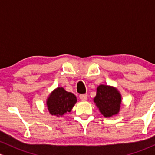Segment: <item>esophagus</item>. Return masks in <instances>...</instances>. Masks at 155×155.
<instances>
[{"instance_id": "1", "label": "esophagus", "mask_w": 155, "mask_h": 155, "mask_svg": "<svg viewBox=\"0 0 155 155\" xmlns=\"http://www.w3.org/2000/svg\"><path fill=\"white\" fill-rule=\"evenodd\" d=\"M79 97L80 99H81V100L86 101L87 100V99H88V94H83L80 95Z\"/></svg>"}]
</instances>
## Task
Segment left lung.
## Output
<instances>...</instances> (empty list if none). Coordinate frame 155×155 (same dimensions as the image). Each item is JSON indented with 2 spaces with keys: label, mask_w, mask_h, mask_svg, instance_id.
I'll use <instances>...</instances> for the list:
<instances>
[{
  "label": "left lung",
  "mask_w": 155,
  "mask_h": 155,
  "mask_svg": "<svg viewBox=\"0 0 155 155\" xmlns=\"http://www.w3.org/2000/svg\"><path fill=\"white\" fill-rule=\"evenodd\" d=\"M94 102L102 115L105 117H110L119 113L121 97L116 88L100 85L97 88V95Z\"/></svg>",
  "instance_id": "8db88e82"
}]
</instances>
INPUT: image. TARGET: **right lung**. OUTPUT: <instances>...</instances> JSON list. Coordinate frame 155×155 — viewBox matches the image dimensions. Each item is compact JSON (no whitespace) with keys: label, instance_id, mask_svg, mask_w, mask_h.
Returning <instances> with one entry per match:
<instances>
[{"label":"right lung","instance_id":"1","mask_svg":"<svg viewBox=\"0 0 155 155\" xmlns=\"http://www.w3.org/2000/svg\"><path fill=\"white\" fill-rule=\"evenodd\" d=\"M76 102L75 95L67 92L62 87H58L50 94L47 100V105L51 115L61 116L70 112Z\"/></svg>","mask_w":155,"mask_h":155}]
</instances>
